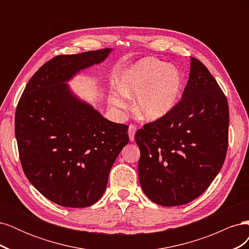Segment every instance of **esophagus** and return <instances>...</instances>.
I'll use <instances>...</instances> for the list:
<instances>
[{"mask_svg": "<svg viewBox=\"0 0 249 249\" xmlns=\"http://www.w3.org/2000/svg\"><path fill=\"white\" fill-rule=\"evenodd\" d=\"M137 129L136 126H135L134 124H130L129 125V131H127V133H129V137H130V141H134L135 140V133H136Z\"/></svg>", "mask_w": 249, "mask_h": 249, "instance_id": "1", "label": "esophagus"}]
</instances>
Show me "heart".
I'll return each instance as SVG.
<instances>
[{"instance_id":"obj_1","label":"heart","mask_w":249,"mask_h":249,"mask_svg":"<svg viewBox=\"0 0 249 249\" xmlns=\"http://www.w3.org/2000/svg\"><path fill=\"white\" fill-rule=\"evenodd\" d=\"M183 84V74L177 67L157 58H143L123 73L120 91L113 92L109 101L116 108H125L124 96H137L134 105L136 115L147 122H156L177 106Z\"/></svg>"}]
</instances>
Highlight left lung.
Segmentation results:
<instances>
[{
	"mask_svg": "<svg viewBox=\"0 0 249 249\" xmlns=\"http://www.w3.org/2000/svg\"><path fill=\"white\" fill-rule=\"evenodd\" d=\"M229 123L227 97L207 67L192 57L182 100L135 135L139 182L146 196L176 207L205 192L227 156Z\"/></svg>",
	"mask_w": 249,
	"mask_h": 249,
	"instance_id": "left-lung-1",
	"label": "left lung"
}]
</instances>
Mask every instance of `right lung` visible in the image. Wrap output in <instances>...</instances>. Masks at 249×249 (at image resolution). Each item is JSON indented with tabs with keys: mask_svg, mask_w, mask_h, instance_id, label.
I'll return each mask as SVG.
<instances>
[{
	"mask_svg": "<svg viewBox=\"0 0 249 249\" xmlns=\"http://www.w3.org/2000/svg\"><path fill=\"white\" fill-rule=\"evenodd\" d=\"M112 51L53 58L33 74L18 102L16 137L22 169L30 183L59 206L85 208L99 200L129 142V126L105 118L67 84Z\"/></svg>",
	"mask_w": 249,
	"mask_h": 249,
	"instance_id": "1",
	"label": "right lung"
}]
</instances>
